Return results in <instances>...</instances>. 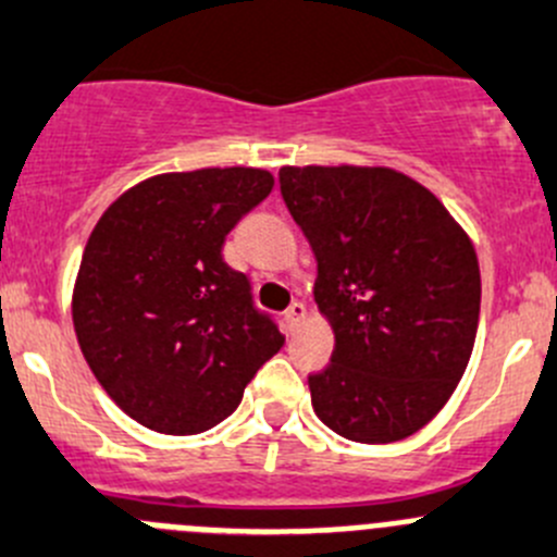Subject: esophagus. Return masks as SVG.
I'll return each mask as SVG.
<instances>
[{
	"label": "esophagus",
	"instance_id": "obj_1",
	"mask_svg": "<svg viewBox=\"0 0 557 557\" xmlns=\"http://www.w3.org/2000/svg\"><path fill=\"white\" fill-rule=\"evenodd\" d=\"M284 320H287L289 331H298L300 322L306 320V306L300 304V300H295V304L287 309V314H284Z\"/></svg>",
	"mask_w": 557,
	"mask_h": 557
}]
</instances>
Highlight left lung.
<instances>
[{
    "mask_svg": "<svg viewBox=\"0 0 557 557\" xmlns=\"http://www.w3.org/2000/svg\"><path fill=\"white\" fill-rule=\"evenodd\" d=\"M282 196L317 257L333 355L309 374L317 418L355 443L426 426L468 369L481 273L468 232L388 166H282Z\"/></svg>",
    "mask_w": 557,
    "mask_h": 557,
    "instance_id": "obj_1",
    "label": "left lung"
}]
</instances>
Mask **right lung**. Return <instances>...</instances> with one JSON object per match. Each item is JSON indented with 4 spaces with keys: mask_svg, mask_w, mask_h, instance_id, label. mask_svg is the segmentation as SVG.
<instances>
[{
    "mask_svg": "<svg viewBox=\"0 0 557 557\" xmlns=\"http://www.w3.org/2000/svg\"><path fill=\"white\" fill-rule=\"evenodd\" d=\"M270 190L264 169L156 174L95 224L73 287V327L95 380L141 426L213 429L282 349L278 325L253 309L251 284L221 253Z\"/></svg>",
    "mask_w": 557,
    "mask_h": 557,
    "instance_id": "add662e5",
    "label": "right lung"
}]
</instances>
